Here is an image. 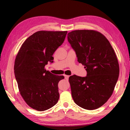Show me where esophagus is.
Instances as JSON below:
<instances>
[{
  "mask_svg": "<svg viewBox=\"0 0 130 130\" xmlns=\"http://www.w3.org/2000/svg\"><path fill=\"white\" fill-rule=\"evenodd\" d=\"M66 74H67V75H69V73H68V72H67V73H65Z\"/></svg>",
  "mask_w": 130,
  "mask_h": 130,
  "instance_id": "34e87169",
  "label": "esophagus"
}]
</instances>
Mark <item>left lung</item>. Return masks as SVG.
<instances>
[{"label": "left lung", "mask_w": 130, "mask_h": 130, "mask_svg": "<svg viewBox=\"0 0 130 130\" xmlns=\"http://www.w3.org/2000/svg\"><path fill=\"white\" fill-rule=\"evenodd\" d=\"M67 31H38L22 45L16 56L15 76L19 91L28 106L39 111L50 108L58 102V84L64 78L56 70H46L55 51L62 45Z\"/></svg>", "instance_id": "8db88e82"}]
</instances>
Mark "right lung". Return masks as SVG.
Listing matches in <instances>:
<instances>
[{
    "instance_id": "1",
    "label": "right lung",
    "mask_w": 130,
    "mask_h": 130,
    "mask_svg": "<svg viewBox=\"0 0 130 130\" xmlns=\"http://www.w3.org/2000/svg\"><path fill=\"white\" fill-rule=\"evenodd\" d=\"M68 36L78 61L87 72L85 77L69 78L72 98L84 109H98L107 102L115 89L119 74L117 57L109 41L99 32L74 30Z\"/></svg>"
}]
</instances>
